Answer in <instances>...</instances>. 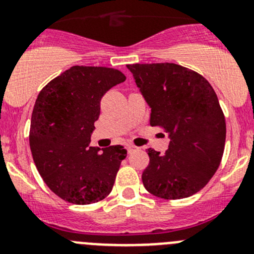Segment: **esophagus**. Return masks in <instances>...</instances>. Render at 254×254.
Instances as JSON below:
<instances>
[{
  "mask_svg": "<svg viewBox=\"0 0 254 254\" xmlns=\"http://www.w3.org/2000/svg\"><path fill=\"white\" fill-rule=\"evenodd\" d=\"M134 150H136V146H134V145H127V151H129V153L132 152V151H134Z\"/></svg>",
  "mask_w": 254,
  "mask_h": 254,
  "instance_id": "34e87169",
  "label": "esophagus"
}]
</instances>
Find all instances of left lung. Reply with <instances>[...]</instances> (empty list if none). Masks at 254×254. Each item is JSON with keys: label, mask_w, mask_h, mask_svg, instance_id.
I'll use <instances>...</instances> for the list:
<instances>
[{"label": "left lung", "mask_w": 254, "mask_h": 254, "mask_svg": "<svg viewBox=\"0 0 254 254\" xmlns=\"http://www.w3.org/2000/svg\"><path fill=\"white\" fill-rule=\"evenodd\" d=\"M151 108L150 125L170 135L165 155L148 148L143 187L162 199L188 198L215 175L224 155L226 123L211 84L177 64L127 65Z\"/></svg>", "instance_id": "1"}]
</instances>
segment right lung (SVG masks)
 <instances>
[{
  "mask_svg": "<svg viewBox=\"0 0 254 254\" xmlns=\"http://www.w3.org/2000/svg\"><path fill=\"white\" fill-rule=\"evenodd\" d=\"M127 77L102 66H72L40 91L30 120L33 160L51 191L77 205L109 195L127 150L89 147L101 99Z\"/></svg>",
  "mask_w": 254,
  "mask_h": 254,
  "instance_id": "1",
  "label": "right lung"
}]
</instances>
